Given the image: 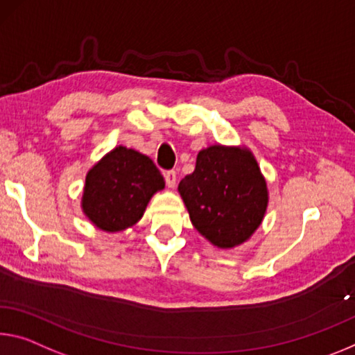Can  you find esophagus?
<instances>
[{"label": "esophagus", "mask_w": 355, "mask_h": 355, "mask_svg": "<svg viewBox=\"0 0 355 355\" xmlns=\"http://www.w3.org/2000/svg\"><path fill=\"white\" fill-rule=\"evenodd\" d=\"M164 178L168 188H175L177 184V172L175 171H167L164 172Z\"/></svg>", "instance_id": "34e87169"}]
</instances>
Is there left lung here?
<instances>
[{
	"instance_id": "left-lung-1",
	"label": "left lung",
	"mask_w": 355,
	"mask_h": 355,
	"mask_svg": "<svg viewBox=\"0 0 355 355\" xmlns=\"http://www.w3.org/2000/svg\"><path fill=\"white\" fill-rule=\"evenodd\" d=\"M191 223L213 246L235 248L256 232L268 205V189L246 147L210 145L178 184Z\"/></svg>"
}]
</instances>
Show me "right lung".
<instances>
[{"mask_svg": "<svg viewBox=\"0 0 355 355\" xmlns=\"http://www.w3.org/2000/svg\"><path fill=\"white\" fill-rule=\"evenodd\" d=\"M164 187L148 156L118 145L88 171L80 205L98 229L121 232L140 221L150 199Z\"/></svg>", "mask_w": 355, "mask_h": 355, "instance_id": "add662e5", "label": "right lung"}]
</instances>
